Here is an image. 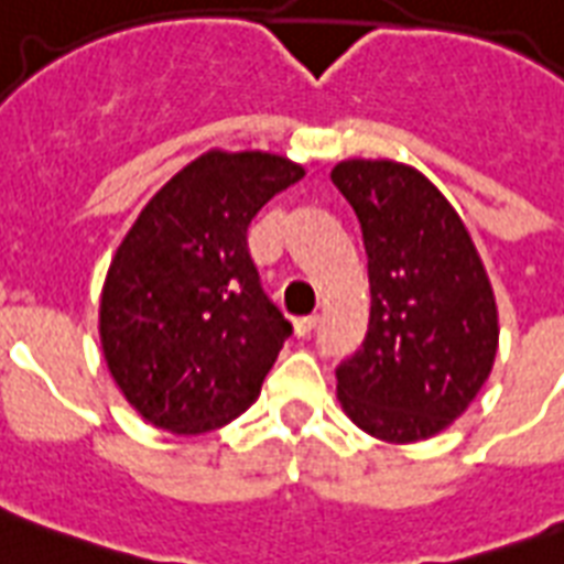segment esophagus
<instances>
[{"label":"esophagus","mask_w":564,"mask_h":564,"mask_svg":"<svg viewBox=\"0 0 564 564\" xmlns=\"http://www.w3.org/2000/svg\"><path fill=\"white\" fill-rule=\"evenodd\" d=\"M316 325H318L316 313H310V316H299V318H295V334L307 336L310 330H313V327H316Z\"/></svg>","instance_id":"esophagus-1"}]
</instances>
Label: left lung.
I'll return each instance as SVG.
<instances>
[{
	"mask_svg": "<svg viewBox=\"0 0 564 564\" xmlns=\"http://www.w3.org/2000/svg\"><path fill=\"white\" fill-rule=\"evenodd\" d=\"M369 254L366 343L336 369L345 415L410 445L459 419L489 380L498 304L474 239L436 184L394 161L336 163Z\"/></svg>",
	"mask_w": 564,
	"mask_h": 564,
	"instance_id": "left-lung-1",
	"label": "left lung"
}]
</instances>
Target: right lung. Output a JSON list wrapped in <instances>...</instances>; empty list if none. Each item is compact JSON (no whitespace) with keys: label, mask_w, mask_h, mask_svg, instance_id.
<instances>
[{"label":"right lung","mask_w":564,"mask_h":564,"mask_svg":"<svg viewBox=\"0 0 564 564\" xmlns=\"http://www.w3.org/2000/svg\"><path fill=\"white\" fill-rule=\"evenodd\" d=\"M301 178L281 154L210 149L119 242L101 286V351L149 424L198 436L257 401L292 325L260 286L248 225Z\"/></svg>","instance_id":"add662e5"}]
</instances>
